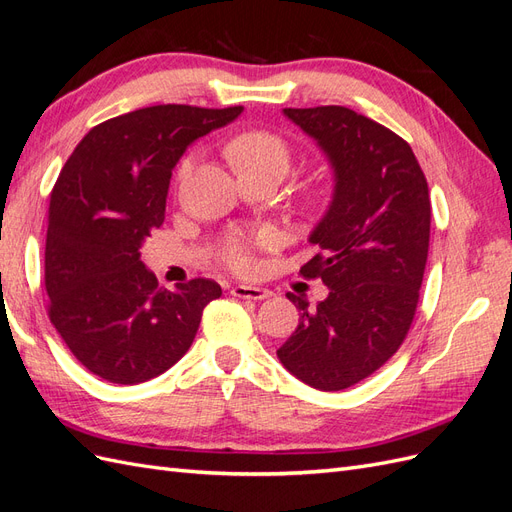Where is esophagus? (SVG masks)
I'll list each match as a JSON object with an SVG mask.
<instances>
[{
	"mask_svg": "<svg viewBox=\"0 0 512 512\" xmlns=\"http://www.w3.org/2000/svg\"><path fill=\"white\" fill-rule=\"evenodd\" d=\"M230 292L235 294V297H239V299H252V301H262V299L271 297V290L260 288V286H245V284L232 286Z\"/></svg>",
	"mask_w": 512,
	"mask_h": 512,
	"instance_id": "1",
	"label": "esophagus"
}]
</instances>
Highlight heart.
<instances>
[{"label":"heart","instance_id":"obj_1","mask_svg":"<svg viewBox=\"0 0 512 512\" xmlns=\"http://www.w3.org/2000/svg\"><path fill=\"white\" fill-rule=\"evenodd\" d=\"M228 156L241 175H271L284 179L292 166V149L280 134L269 130H247L235 136L228 145ZM194 156L183 158L177 170V179L185 181L192 173ZM312 205L320 203L322 192H312L307 196ZM275 245V235L271 230L241 232L232 230L220 243V258L224 265L237 273H250L256 267V250H267Z\"/></svg>","mask_w":512,"mask_h":512}]
</instances>
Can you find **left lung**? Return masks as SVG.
<instances>
[{"label":"left lung","instance_id":"1","mask_svg":"<svg viewBox=\"0 0 512 512\" xmlns=\"http://www.w3.org/2000/svg\"><path fill=\"white\" fill-rule=\"evenodd\" d=\"M327 153L335 192L309 243L301 275L329 297L301 318L277 350L282 365L318 391H342L380 369L404 344L429 252L431 200L412 147L346 106L284 108Z\"/></svg>","mask_w":512,"mask_h":512}]
</instances>
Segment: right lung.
I'll list each match as a JSON object with an SVG mask.
<instances>
[{"label":"right lung","mask_w":512,"mask_h":512,"mask_svg":"<svg viewBox=\"0 0 512 512\" xmlns=\"http://www.w3.org/2000/svg\"><path fill=\"white\" fill-rule=\"evenodd\" d=\"M241 111L138 108L91 128L61 168L44 250L49 318L94 376L141 384L164 374L192 346L203 309L222 294L207 277L160 288L138 250L164 222L183 151Z\"/></svg>","instance_id":"1"}]
</instances>
